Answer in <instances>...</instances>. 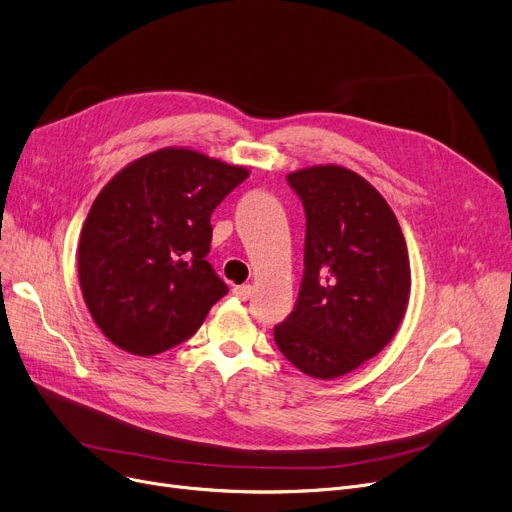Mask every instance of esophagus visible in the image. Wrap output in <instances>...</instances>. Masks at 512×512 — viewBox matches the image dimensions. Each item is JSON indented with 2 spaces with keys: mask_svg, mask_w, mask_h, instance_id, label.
I'll return each mask as SVG.
<instances>
[{
  "mask_svg": "<svg viewBox=\"0 0 512 512\" xmlns=\"http://www.w3.org/2000/svg\"><path fill=\"white\" fill-rule=\"evenodd\" d=\"M253 286L251 284H242V286H234L232 288V294L236 299H240V301H249L251 297H253Z\"/></svg>",
  "mask_w": 512,
  "mask_h": 512,
  "instance_id": "34e87169",
  "label": "esophagus"
}]
</instances>
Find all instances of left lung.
<instances>
[{
  "instance_id": "left-lung-1",
  "label": "left lung",
  "mask_w": 512,
  "mask_h": 512,
  "mask_svg": "<svg viewBox=\"0 0 512 512\" xmlns=\"http://www.w3.org/2000/svg\"><path fill=\"white\" fill-rule=\"evenodd\" d=\"M286 180L305 205V274L274 340L299 371L334 380L394 338L411 294L407 242L386 199L357 172L326 164Z\"/></svg>"
}]
</instances>
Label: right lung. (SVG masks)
<instances>
[{
  "mask_svg": "<svg viewBox=\"0 0 512 512\" xmlns=\"http://www.w3.org/2000/svg\"><path fill=\"white\" fill-rule=\"evenodd\" d=\"M249 170L188 147L130 161L80 230L78 282L99 330L153 357L191 338L228 292L205 259L209 218Z\"/></svg>",
  "mask_w": 512,
  "mask_h": 512,
  "instance_id": "1",
  "label": "right lung"
}]
</instances>
